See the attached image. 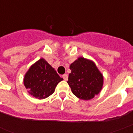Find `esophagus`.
I'll return each instance as SVG.
<instances>
[{"mask_svg": "<svg viewBox=\"0 0 133 133\" xmlns=\"http://www.w3.org/2000/svg\"><path fill=\"white\" fill-rule=\"evenodd\" d=\"M63 79L65 80V81H68V74H64V75H63Z\"/></svg>", "mask_w": 133, "mask_h": 133, "instance_id": "1", "label": "esophagus"}]
</instances>
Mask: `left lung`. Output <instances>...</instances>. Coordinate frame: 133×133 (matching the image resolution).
<instances>
[{
	"mask_svg": "<svg viewBox=\"0 0 133 133\" xmlns=\"http://www.w3.org/2000/svg\"><path fill=\"white\" fill-rule=\"evenodd\" d=\"M70 69L68 83L77 98L90 100L101 91L103 75L93 61L80 57L70 64Z\"/></svg>",
	"mask_w": 133,
	"mask_h": 133,
	"instance_id": "8db88e82",
	"label": "left lung"
}]
</instances>
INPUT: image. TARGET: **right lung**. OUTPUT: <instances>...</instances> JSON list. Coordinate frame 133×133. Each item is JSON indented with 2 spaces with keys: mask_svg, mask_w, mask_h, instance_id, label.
<instances>
[{
  "mask_svg": "<svg viewBox=\"0 0 133 133\" xmlns=\"http://www.w3.org/2000/svg\"><path fill=\"white\" fill-rule=\"evenodd\" d=\"M61 78L44 58H41L28 69L23 78L28 92L38 99H45L54 92Z\"/></svg>",
  "mask_w": 133,
  "mask_h": 133,
  "instance_id": "right-lung-1",
  "label": "right lung"
}]
</instances>
